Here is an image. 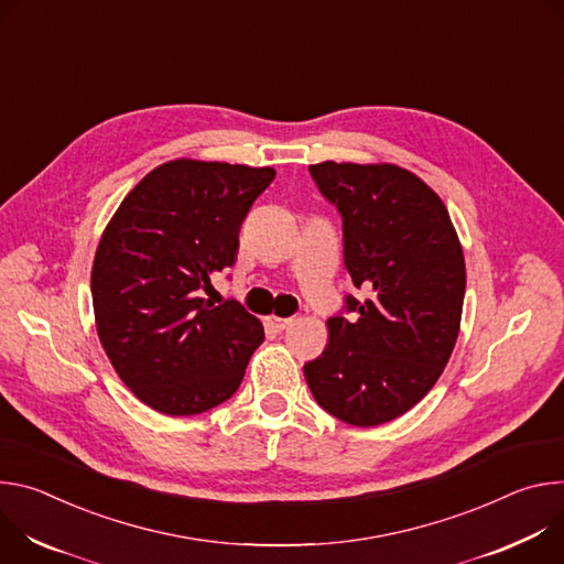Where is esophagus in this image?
<instances>
[{"mask_svg":"<svg viewBox=\"0 0 564 564\" xmlns=\"http://www.w3.org/2000/svg\"><path fill=\"white\" fill-rule=\"evenodd\" d=\"M293 323V318H278V316H267V325L275 332H284L289 325Z\"/></svg>","mask_w":564,"mask_h":564,"instance_id":"obj_1","label":"esophagus"}]
</instances>
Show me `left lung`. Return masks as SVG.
Returning a JSON list of instances; mask_svg holds the SVG:
<instances>
[{
	"mask_svg": "<svg viewBox=\"0 0 564 564\" xmlns=\"http://www.w3.org/2000/svg\"><path fill=\"white\" fill-rule=\"evenodd\" d=\"M343 215L345 269L365 302L329 318L325 351L304 365L311 394L336 419L371 427L414 408L455 349L466 262L448 208L394 163L308 165Z\"/></svg>",
	"mask_w": 564,
	"mask_h": 564,
	"instance_id": "obj_1",
	"label": "left lung"
}]
</instances>
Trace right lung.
<instances>
[{
	"label": "right lung",
	"instance_id": "add662e5",
	"mask_svg": "<svg viewBox=\"0 0 564 564\" xmlns=\"http://www.w3.org/2000/svg\"><path fill=\"white\" fill-rule=\"evenodd\" d=\"M273 176V167L174 159L148 172L102 230L96 332L120 381L161 414H202L230 399L264 340L256 316L202 291L232 267L239 226Z\"/></svg>",
	"mask_w": 564,
	"mask_h": 564
}]
</instances>
